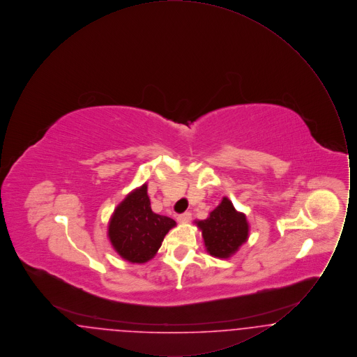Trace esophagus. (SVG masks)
I'll use <instances>...</instances> for the list:
<instances>
[{"instance_id":"esophagus-1","label":"esophagus","mask_w":357,"mask_h":357,"mask_svg":"<svg viewBox=\"0 0 357 357\" xmlns=\"http://www.w3.org/2000/svg\"><path fill=\"white\" fill-rule=\"evenodd\" d=\"M176 220H178V222H181V223H186V222L191 220V213H190V211L182 213V214H179V215L176 217Z\"/></svg>"}]
</instances>
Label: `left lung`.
<instances>
[{"instance_id": "left-lung-1", "label": "left lung", "mask_w": 357, "mask_h": 357, "mask_svg": "<svg viewBox=\"0 0 357 357\" xmlns=\"http://www.w3.org/2000/svg\"><path fill=\"white\" fill-rule=\"evenodd\" d=\"M202 231L207 253L218 258H229L234 255L249 238V223L246 215L239 213L231 201L223 197L204 221H197Z\"/></svg>"}]
</instances>
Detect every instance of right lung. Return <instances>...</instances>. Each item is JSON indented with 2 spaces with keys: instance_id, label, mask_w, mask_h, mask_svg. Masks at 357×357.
<instances>
[{
  "instance_id": "add662e5",
  "label": "right lung",
  "mask_w": 357,
  "mask_h": 357,
  "mask_svg": "<svg viewBox=\"0 0 357 357\" xmlns=\"http://www.w3.org/2000/svg\"><path fill=\"white\" fill-rule=\"evenodd\" d=\"M176 223L151 210L147 185L130 192L115 208L108 223V238L115 252L128 262L144 264L159 250Z\"/></svg>"
}]
</instances>
